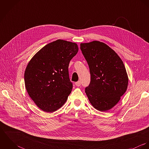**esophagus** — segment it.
Returning a JSON list of instances; mask_svg holds the SVG:
<instances>
[{"label": "esophagus", "mask_w": 149, "mask_h": 149, "mask_svg": "<svg viewBox=\"0 0 149 149\" xmlns=\"http://www.w3.org/2000/svg\"><path fill=\"white\" fill-rule=\"evenodd\" d=\"M81 81H78L77 82H76V83H75V85H76L77 86H80L81 85Z\"/></svg>", "instance_id": "1"}]
</instances>
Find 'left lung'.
I'll return each instance as SVG.
<instances>
[{"label": "left lung", "mask_w": 149, "mask_h": 149, "mask_svg": "<svg viewBox=\"0 0 149 149\" xmlns=\"http://www.w3.org/2000/svg\"><path fill=\"white\" fill-rule=\"evenodd\" d=\"M80 49L91 73L86 95L95 109L107 111L119 102L127 90L128 78L125 65L116 53L104 43H81Z\"/></svg>", "instance_id": "8db88e82"}]
</instances>
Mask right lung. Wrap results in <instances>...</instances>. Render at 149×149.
Here are the masks:
<instances>
[{"label":"right lung","instance_id":"add662e5","mask_svg":"<svg viewBox=\"0 0 149 149\" xmlns=\"http://www.w3.org/2000/svg\"><path fill=\"white\" fill-rule=\"evenodd\" d=\"M78 51L77 43L57 40L43 47L27 64L24 76L26 89L43 111L53 112L66 102L73 88L69 64Z\"/></svg>","mask_w":149,"mask_h":149}]
</instances>
